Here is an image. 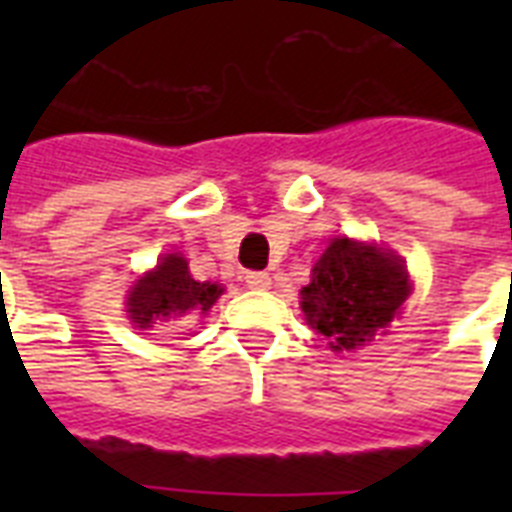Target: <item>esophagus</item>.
Returning a JSON list of instances; mask_svg holds the SVG:
<instances>
[{
  "label": "esophagus",
  "mask_w": 512,
  "mask_h": 512,
  "mask_svg": "<svg viewBox=\"0 0 512 512\" xmlns=\"http://www.w3.org/2000/svg\"><path fill=\"white\" fill-rule=\"evenodd\" d=\"M244 281H247L249 289H268L271 287V276L265 271H249L247 276H244Z\"/></svg>",
  "instance_id": "esophagus-1"
}]
</instances>
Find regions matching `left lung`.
<instances>
[{"label": "left lung", "mask_w": 512, "mask_h": 512, "mask_svg": "<svg viewBox=\"0 0 512 512\" xmlns=\"http://www.w3.org/2000/svg\"><path fill=\"white\" fill-rule=\"evenodd\" d=\"M409 295L412 281L396 252L340 236L313 265L300 308L332 350H356L388 329Z\"/></svg>", "instance_id": "1"}]
</instances>
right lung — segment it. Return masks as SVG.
I'll list each match as a JSON object with an SVG mask.
<instances>
[{"label": "right lung", "mask_w": 512, "mask_h": 512, "mask_svg": "<svg viewBox=\"0 0 512 512\" xmlns=\"http://www.w3.org/2000/svg\"><path fill=\"white\" fill-rule=\"evenodd\" d=\"M223 295L220 284L196 281L183 255H164L154 271L140 276L127 295V316L138 329L159 321H177L185 313H207Z\"/></svg>", "instance_id": "obj_1"}]
</instances>
